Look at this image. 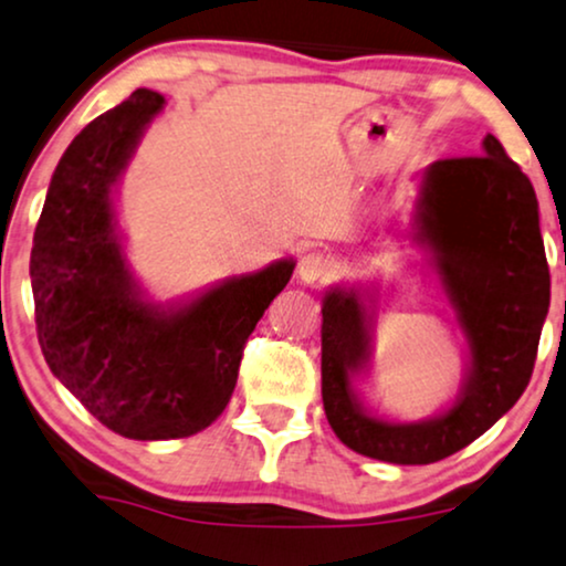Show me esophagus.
Listing matches in <instances>:
<instances>
[{"instance_id":"esophagus-1","label":"esophagus","mask_w":566,"mask_h":566,"mask_svg":"<svg viewBox=\"0 0 566 566\" xmlns=\"http://www.w3.org/2000/svg\"><path fill=\"white\" fill-rule=\"evenodd\" d=\"M333 270H336V264L331 262V256L319 254V251H310V254H304L302 260H298L296 272L304 283L315 285V283L327 281V277L333 275Z\"/></svg>"}]
</instances>
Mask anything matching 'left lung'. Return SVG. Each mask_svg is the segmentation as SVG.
Masks as SVG:
<instances>
[{"instance_id":"left-lung-1","label":"left lung","mask_w":566,"mask_h":566,"mask_svg":"<svg viewBox=\"0 0 566 566\" xmlns=\"http://www.w3.org/2000/svg\"><path fill=\"white\" fill-rule=\"evenodd\" d=\"M415 241L428 249L470 348L462 388L441 415L390 422L367 411L354 378L373 357V310L359 289L336 285L323 298L327 422L348 449L390 464L451 457L517 403L551 302L538 199L496 136L483 138V155L424 167Z\"/></svg>"}]
</instances>
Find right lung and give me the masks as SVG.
<instances>
[{"instance_id": "right-lung-1", "label": "right lung", "mask_w": 566, "mask_h": 566, "mask_svg": "<svg viewBox=\"0 0 566 566\" xmlns=\"http://www.w3.org/2000/svg\"><path fill=\"white\" fill-rule=\"evenodd\" d=\"M136 88L62 155L33 233L36 333L52 375L109 430L167 441L205 430L233 396L243 346L291 281L294 260L233 275L199 296L155 304L125 262L115 188L163 113Z\"/></svg>"}]
</instances>
